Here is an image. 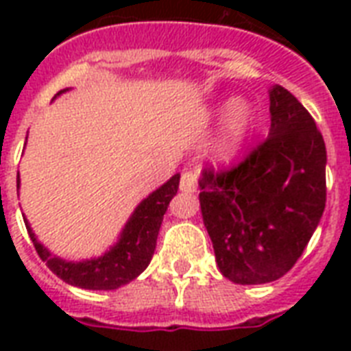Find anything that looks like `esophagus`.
<instances>
[{"mask_svg": "<svg viewBox=\"0 0 351 351\" xmlns=\"http://www.w3.org/2000/svg\"><path fill=\"white\" fill-rule=\"evenodd\" d=\"M197 184H198V176L197 173H193V171H186V173H182L180 178V191L182 193H195L197 191Z\"/></svg>", "mask_w": 351, "mask_h": 351, "instance_id": "esophagus-1", "label": "esophagus"}]
</instances>
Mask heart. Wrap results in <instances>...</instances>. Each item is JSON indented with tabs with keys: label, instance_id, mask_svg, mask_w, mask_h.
Masks as SVG:
<instances>
[{
	"label": "heart",
	"instance_id": "b5f03b06",
	"mask_svg": "<svg viewBox=\"0 0 351 351\" xmlns=\"http://www.w3.org/2000/svg\"><path fill=\"white\" fill-rule=\"evenodd\" d=\"M215 111L219 112L222 121L219 134L213 140L211 153L219 164H230L239 156L250 138L255 111L244 98H231L224 104H219Z\"/></svg>",
	"mask_w": 351,
	"mask_h": 351
}]
</instances>
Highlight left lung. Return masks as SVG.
Segmentation results:
<instances>
[{
	"label": "left lung",
	"mask_w": 351,
	"mask_h": 351,
	"mask_svg": "<svg viewBox=\"0 0 351 351\" xmlns=\"http://www.w3.org/2000/svg\"><path fill=\"white\" fill-rule=\"evenodd\" d=\"M271 127L240 165L204 171L200 211L220 273L266 284L293 267L326 206V145L310 112L280 85L269 89Z\"/></svg>",
	"instance_id": "1"
}]
</instances>
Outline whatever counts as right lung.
<instances>
[{
    "mask_svg": "<svg viewBox=\"0 0 351 351\" xmlns=\"http://www.w3.org/2000/svg\"><path fill=\"white\" fill-rule=\"evenodd\" d=\"M67 90L69 87L60 90L54 98ZM178 182H180V175L176 173L158 189L149 193L127 219L117 242L109 245V250H106V253H101L100 256H90L84 261L62 258L41 244L27 219H23L25 226L41 261L47 262L49 269L56 273L63 282L84 289H104V291L118 289L134 280L149 266L167 206L178 191Z\"/></svg>",
    "mask_w": 351,
    "mask_h": 351,
    "instance_id": "right-lung-1",
    "label": "right lung"
}]
</instances>
